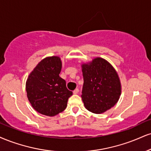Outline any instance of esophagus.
Masks as SVG:
<instances>
[{
  "label": "esophagus",
  "mask_w": 151,
  "mask_h": 151,
  "mask_svg": "<svg viewBox=\"0 0 151 151\" xmlns=\"http://www.w3.org/2000/svg\"><path fill=\"white\" fill-rule=\"evenodd\" d=\"M79 88H76V89H74L73 91V93L74 94H77L78 93H79Z\"/></svg>",
  "instance_id": "1"
}]
</instances>
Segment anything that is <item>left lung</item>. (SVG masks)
<instances>
[{
	"mask_svg": "<svg viewBox=\"0 0 151 151\" xmlns=\"http://www.w3.org/2000/svg\"><path fill=\"white\" fill-rule=\"evenodd\" d=\"M82 99L85 108L101 114L113 107L119 99L121 84L115 69L101 58L82 65Z\"/></svg>",
	"mask_w": 151,
	"mask_h": 151,
	"instance_id": "left-lung-1",
	"label": "left lung"
}]
</instances>
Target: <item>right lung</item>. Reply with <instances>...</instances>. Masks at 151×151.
Masks as SVG:
<instances>
[{
	"label": "right lung",
	"instance_id": "obj_1",
	"mask_svg": "<svg viewBox=\"0 0 151 151\" xmlns=\"http://www.w3.org/2000/svg\"><path fill=\"white\" fill-rule=\"evenodd\" d=\"M62 63L57 56L46 58L36 65L26 82L27 98L39 113L55 116L66 108L72 92L62 79Z\"/></svg>",
	"mask_w": 151,
	"mask_h": 151
}]
</instances>
